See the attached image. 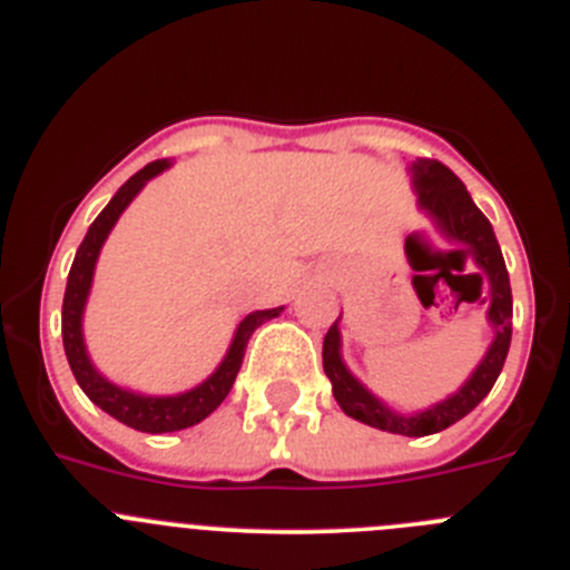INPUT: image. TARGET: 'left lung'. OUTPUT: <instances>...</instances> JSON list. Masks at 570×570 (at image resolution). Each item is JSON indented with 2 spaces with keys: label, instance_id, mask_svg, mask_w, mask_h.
Masks as SVG:
<instances>
[{
  "label": "left lung",
  "instance_id": "left-lung-1",
  "mask_svg": "<svg viewBox=\"0 0 570 570\" xmlns=\"http://www.w3.org/2000/svg\"><path fill=\"white\" fill-rule=\"evenodd\" d=\"M412 175L414 189L420 195V206L432 214V219L443 228V234L449 239L462 242L468 250H473L479 267L490 275V284H493V292H490L493 306H490L488 317L495 328L493 345H490L488 356L482 358L476 373L468 379V384L456 395L438 403V406L425 409V412L412 414V417L386 409L379 397L370 395L347 373V367L340 358V328H336V323L331 325L323 340V370L331 379V386H334L336 403L353 420H362V423L381 429V432L403 434V438H425V434L443 432V429L454 425L456 420L465 417L493 390L495 379H499L501 367H504V358L512 340V289L499 239L493 234V225L479 212L476 203L471 200L465 184L445 164L434 161V158H417L412 164Z\"/></svg>",
  "mask_w": 570,
  "mask_h": 570
}]
</instances>
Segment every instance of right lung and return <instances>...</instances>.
Here are the masks:
<instances>
[{"mask_svg": "<svg viewBox=\"0 0 570 570\" xmlns=\"http://www.w3.org/2000/svg\"><path fill=\"white\" fill-rule=\"evenodd\" d=\"M169 167V161H153L145 169H138L125 186L114 195V200L102 208L97 219L88 228L86 239L77 247L75 264L69 269V281H66V295H63V351L69 358V367L75 373L80 390L97 403L102 412H108L110 417H116L119 423L130 425L136 432L147 434H164V432H180V429H189V425L200 423L203 417L214 412L219 403L225 401V395L234 386L236 373L242 367V358H245V347L250 342L253 331L258 328L267 320L278 317L281 308H267V312H253L247 314L239 323L234 336V345H230L228 356L223 358V364L217 367V373L212 379L203 381L195 390L184 392V395L173 397H150V395H136V392H127L121 386L110 384L102 375L94 370V364L88 362L86 345H82V306H86L88 289H91L94 278V264H97L99 247H102L105 236L110 234L114 223L119 219V214L125 212L127 203L138 195V189L147 184L150 178H156L158 173Z\"/></svg>", "mask_w": 570, "mask_h": 570, "instance_id": "1", "label": "right lung"}]
</instances>
